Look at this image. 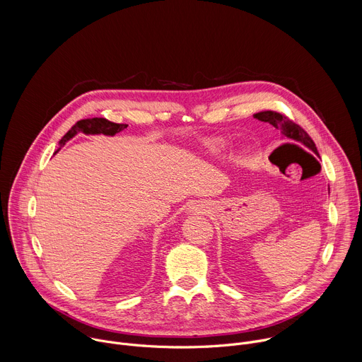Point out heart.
<instances>
[{
    "instance_id": "heart-1",
    "label": "heart",
    "mask_w": 362,
    "mask_h": 362,
    "mask_svg": "<svg viewBox=\"0 0 362 362\" xmlns=\"http://www.w3.org/2000/svg\"><path fill=\"white\" fill-rule=\"evenodd\" d=\"M211 148H212V150H218V148H219V144H214V146H211Z\"/></svg>"
}]
</instances>
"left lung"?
I'll return each instance as SVG.
<instances>
[{
	"label": "left lung",
	"instance_id": "8db88e82",
	"mask_svg": "<svg viewBox=\"0 0 362 362\" xmlns=\"http://www.w3.org/2000/svg\"><path fill=\"white\" fill-rule=\"evenodd\" d=\"M255 119L261 120V122H267L269 124H272L275 129L281 130V133L291 140H295L300 144H303L305 147H308L309 150H313L315 154H318L317 146L314 143V140L309 137V134L296 123H293L292 120H289L286 116L272 112V110H267V112H259L253 115Z\"/></svg>",
	"mask_w": 362,
	"mask_h": 362
}]
</instances>
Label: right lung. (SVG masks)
Wrapping results in <instances>:
<instances>
[{"instance_id": "right-lung-1", "label": "right lung", "mask_w": 362, "mask_h": 362, "mask_svg": "<svg viewBox=\"0 0 362 362\" xmlns=\"http://www.w3.org/2000/svg\"><path fill=\"white\" fill-rule=\"evenodd\" d=\"M127 124H119L109 122L106 119L101 117H94V119H84L77 122L60 140V144H66L70 139H73L77 133H84V134H106V136H115L116 133L124 130Z\"/></svg>"}]
</instances>
